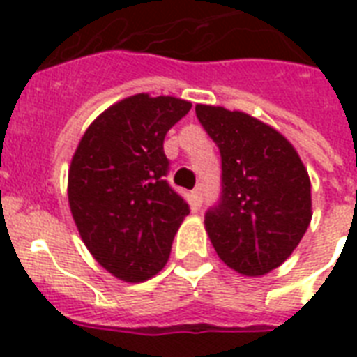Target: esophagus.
Wrapping results in <instances>:
<instances>
[{"instance_id": "obj_1", "label": "esophagus", "mask_w": 357, "mask_h": 357, "mask_svg": "<svg viewBox=\"0 0 357 357\" xmlns=\"http://www.w3.org/2000/svg\"><path fill=\"white\" fill-rule=\"evenodd\" d=\"M190 196H192V202H195L196 206H202V202H204V195H202L200 187H196V189L190 192Z\"/></svg>"}]
</instances>
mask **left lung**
<instances>
[{"label": "left lung", "mask_w": 357, "mask_h": 357, "mask_svg": "<svg viewBox=\"0 0 357 357\" xmlns=\"http://www.w3.org/2000/svg\"><path fill=\"white\" fill-rule=\"evenodd\" d=\"M222 159V192L206 213L218 257L244 276H263L293 254L311 222L304 162L280 131L241 111L196 105Z\"/></svg>", "instance_id": "1"}]
</instances>
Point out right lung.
Here are the masks:
<instances>
[{
	"label": "right lung",
	"mask_w": 357,
	"mask_h": 357,
	"mask_svg": "<svg viewBox=\"0 0 357 357\" xmlns=\"http://www.w3.org/2000/svg\"><path fill=\"white\" fill-rule=\"evenodd\" d=\"M172 96L135 94L103 111L79 140L68 170L74 222L94 259L131 283L155 276L190 213L168 185L165 135L190 111Z\"/></svg>",
	"instance_id": "right-lung-1"
}]
</instances>
